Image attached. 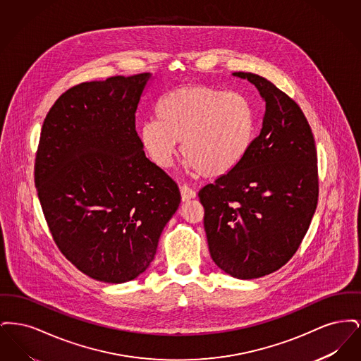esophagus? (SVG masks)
<instances>
[{
  "instance_id": "esophagus-1",
  "label": "esophagus",
  "mask_w": 361,
  "mask_h": 361,
  "mask_svg": "<svg viewBox=\"0 0 361 361\" xmlns=\"http://www.w3.org/2000/svg\"><path fill=\"white\" fill-rule=\"evenodd\" d=\"M180 192H181V200L183 202H189V200L196 197V192L193 189L189 188L188 185H183L180 188Z\"/></svg>"
}]
</instances>
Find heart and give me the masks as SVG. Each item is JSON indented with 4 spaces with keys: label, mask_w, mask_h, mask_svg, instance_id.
Wrapping results in <instances>:
<instances>
[{
    "label": "heart",
    "mask_w": 361,
    "mask_h": 361,
    "mask_svg": "<svg viewBox=\"0 0 361 361\" xmlns=\"http://www.w3.org/2000/svg\"><path fill=\"white\" fill-rule=\"evenodd\" d=\"M155 114L158 121L139 126L137 139L161 169L172 166L181 142L187 166L204 177H221L245 159L256 135L257 116L250 100L214 86L177 87L159 99Z\"/></svg>",
    "instance_id": "1"
}]
</instances>
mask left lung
<instances>
[{
    "label": "left lung",
    "instance_id": "left-lung-1",
    "mask_svg": "<svg viewBox=\"0 0 361 361\" xmlns=\"http://www.w3.org/2000/svg\"><path fill=\"white\" fill-rule=\"evenodd\" d=\"M233 75L257 87L262 127L240 165L199 199L211 258L250 280L286 265L305 238L318 203L317 150L305 114L284 92L253 73Z\"/></svg>",
    "mask_w": 361,
    "mask_h": 361
}]
</instances>
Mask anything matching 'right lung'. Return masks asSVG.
Listing matches in <instances>:
<instances>
[{"label": "right lung", "mask_w": 361, "mask_h": 361, "mask_svg": "<svg viewBox=\"0 0 361 361\" xmlns=\"http://www.w3.org/2000/svg\"><path fill=\"white\" fill-rule=\"evenodd\" d=\"M150 73L73 86L47 114L35 185L52 238L82 274L126 283L154 259L180 206L177 184L146 158L135 112Z\"/></svg>", "instance_id": "add662e5"}]
</instances>
